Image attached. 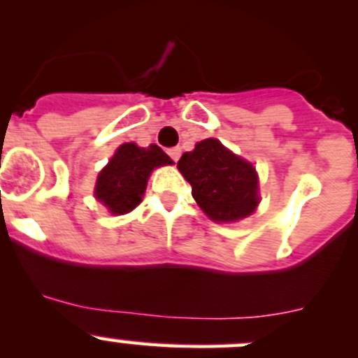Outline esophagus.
<instances>
[{"label":"esophagus","mask_w":358,"mask_h":358,"mask_svg":"<svg viewBox=\"0 0 358 358\" xmlns=\"http://www.w3.org/2000/svg\"><path fill=\"white\" fill-rule=\"evenodd\" d=\"M168 156L176 162L180 159V156H182V149H180V147H173V149L168 150Z\"/></svg>","instance_id":"34e87169"}]
</instances>
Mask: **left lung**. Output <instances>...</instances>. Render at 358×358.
Listing matches in <instances>:
<instances>
[{
    "label": "left lung",
    "mask_w": 358,
    "mask_h": 358,
    "mask_svg": "<svg viewBox=\"0 0 358 358\" xmlns=\"http://www.w3.org/2000/svg\"><path fill=\"white\" fill-rule=\"evenodd\" d=\"M178 169L192 185V196L215 222H236L258 206V175L248 161L222 145L202 140L178 161Z\"/></svg>",
    "instance_id": "left-lung-1"
}]
</instances>
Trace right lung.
Instances as JSON below:
<instances>
[{"label": "right lung", "mask_w": 358, "mask_h": 358, "mask_svg": "<svg viewBox=\"0 0 358 358\" xmlns=\"http://www.w3.org/2000/svg\"><path fill=\"white\" fill-rule=\"evenodd\" d=\"M164 164H173V161L161 147L152 143L149 149H143L135 143H124L100 171L95 197L109 208L112 215L129 213L142 201L150 171Z\"/></svg>", "instance_id": "add662e5"}]
</instances>
